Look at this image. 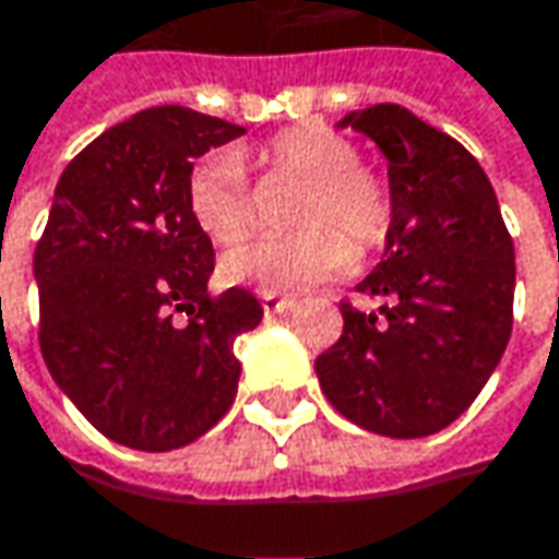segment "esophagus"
Wrapping results in <instances>:
<instances>
[{
  "instance_id": "1",
  "label": "esophagus",
  "mask_w": 559,
  "mask_h": 559,
  "mask_svg": "<svg viewBox=\"0 0 559 559\" xmlns=\"http://www.w3.org/2000/svg\"><path fill=\"white\" fill-rule=\"evenodd\" d=\"M262 310L265 313H290V310H297V300L278 297V294H262Z\"/></svg>"
}]
</instances>
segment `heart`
Returning <instances> with one entry per match:
<instances>
[{
  "mask_svg": "<svg viewBox=\"0 0 559 559\" xmlns=\"http://www.w3.org/2000/svg\"><path fill=\"white\" fill-rule=\"evenodd\" d=\"M252 159L272 176L307 181L310 191L294 214L300 233L236 246L221 262L227 281L265 294H304L355 269L352 241L358 249L383 242L393 221L390 188L361 166L348 136L323 124H300L262 143ZM188 211L217 246H233L255 229V198L239 153L217 150L191 169Z\"/></svg>",
  "mask_w": 559,
  "mask_h": 559,
  "instance_id": "b5f03b06",
  "label": "heart"
}]
</instances>
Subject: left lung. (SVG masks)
I'll return each instance as SVG.
<instances>
[{"mask_svg": "<svg viewBox=\"0 0 559 559\" xmlns=\"http://www.w3.org/2000/svg\"><path fill=\"white\" fill-rule=\"evenodd\" d=\"M386 156L393 221L358 284L378 313L342 304V335L317 358L332 406L386 438L451 426L496 371L512 335L515 246L480 163L400 105L338 121Z\"/></svg>", "mask_w": 559, "mask_h": 559, "instance_id": "left-lung-1", "label": "left lung"}]
</instances>
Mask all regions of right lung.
I'll list each match as a JSON object with an SVG mask.
<instances>
[{
	"instance_id": "obj_1",
	"label": "right lung",
	"mask_w": 559,
	"mask_h": 559,
	"mask_svg": "<svg viewBox=\"0 0 559 559\" xmlns=\"http://www.w3.org/2000/svg\"><path fill=\"white\" fill-rule=\"evenodd\" d=\"M242 133L181 105L146 108L57 181L34 249L40 352L79 413L124 448H185L236 400L233 342L262 323V304L242 287L207 294L214 246L188 211V178Z\"/></svg>"
}]
</instances>
